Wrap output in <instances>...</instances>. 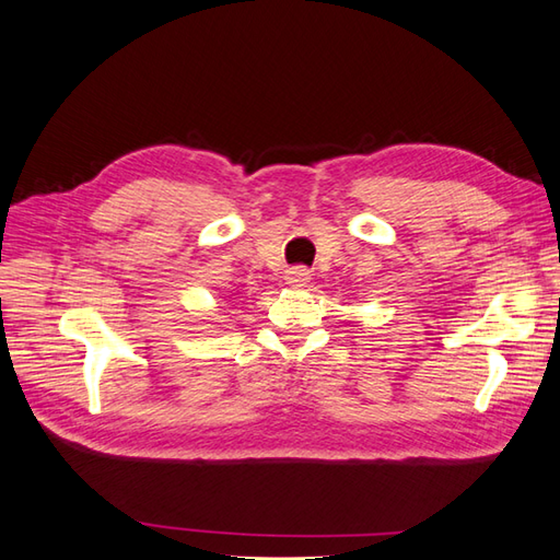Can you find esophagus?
Instances as JSON below:
<instances>
[{
  "mask_svg": "<svg viewBox=\"0 0 560 560\" xmlns=\"http://www.w3.org/2000/svg\"><path fill=\"white\" fill-rule=\"evenodd\" d=\"M312 279L310 269L305 267H291L289 271H285V283L293 285V289H303V285H307Z\"/></svg>",
  "mask_w": 560,
  "mask_h": 560,
  "instance_id": "34e87169",
  "label": "esophagus"
}]
</instances>
